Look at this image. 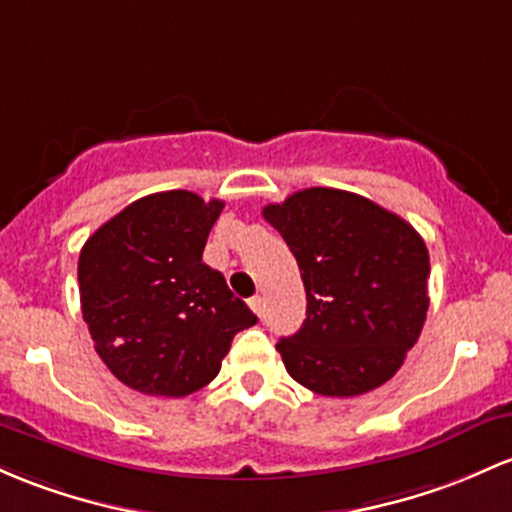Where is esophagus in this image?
I'll use <instances>...</instances> for the list:
<instances>
[{
	"instance_id": "1",
	"label": "esophagus",
	"mask_w": 512,
	"mask_h": 512,
	"mask_svg": "<svg viewBox=\"0 0 512 512\" xmlns=\"http://www.w3.org/2000/svg\"><path fill=\"white\" fill-rule=\"evenodd\" d=\"M250 308H252V313H255V316H265V299H262V296H252L250 301Z\"/></svg>"
}]
</instances>
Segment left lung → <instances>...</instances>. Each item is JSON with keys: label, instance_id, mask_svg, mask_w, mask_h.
Wrapping results in <instances>:
<instances>
[{"label": "left lung", "instance_id": "left-lung-1", "mask_svg": "<svg viewBox=\"0 0 512 512\" xmlns=\"http://www.w3.org/2000/svg\"><path fill=\"white\" fill-rule=\"evenodd\" d=\"M299 262L306 320L277 342L286 372L320 396L386 384L428 316L430 255L411 223L364 196L311 187L262 209Z\"/></svg>", "mask_w": 512, "mask_h": 512}]
</instances>
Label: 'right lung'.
<instances>
[{
    "mask_svg": "<svg viewBox=\"0 0 512 512\" xmlns=\"http://www.w3.org/2000/svg\"><path fill=\"white\" fill-rule=\"evenodd\" d=\"M223 201L172 189L133 201L80 252L82 316L109 372L179 398L221 372L235 333L257 323L221 272L204 265Z\"/></svg>",
    "mask_w": 512,
    "mask_h": 512,
    "instance_id": "1",
    "label": "right lung"
}]
</instances>
